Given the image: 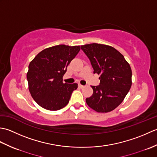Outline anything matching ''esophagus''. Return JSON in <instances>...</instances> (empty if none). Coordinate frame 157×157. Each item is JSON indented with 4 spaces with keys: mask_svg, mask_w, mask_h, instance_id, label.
Listing matches in <instances>:
<instances>
[{
    "mask_svg": "<svg viewBox=\"0 0 157 157\" xmlns=\"http://www.w3.org/2000/svg\"><path fill=\"white\" fill-rule=\"evenodd\" d=\"M78 86H79V87L80 88H83L84 87V86H83V85H82V84H79Z\"/></svg>",
    "mask_w": 157,
    "mask_h": 157,
    "instance_id": "obj_1",
    "label": "esophagus"
}]
</instances>
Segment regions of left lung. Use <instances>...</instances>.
<instances>
[{"label":"left lung","instance_id":"left-lung-1","mask_svg":"<svg viewBox=\"0 0 157 157\" xmlns=\"http://www.w3.org/2000/svg\"><path fill=\"white\" fill-rule=\"evenodd\" d=\"M94 69L100 75V85L91 87L93 94L86 99L98 113L114 110L124 100L132 86V69L124 56L111 46L92 43L81 46Z\"/></svg>","mask_w":157,"mask_h":157}]
</instances>
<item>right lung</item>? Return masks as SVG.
<instances>
[{
    "label": "right lung",
    "instance_id": "right-lung-1",
    "mask_svg": "<svg viewBox=\"0 0 157 157\" xmlns=\"http://www.w3.org/2000/svg\"><path fill=\"white\" fill-rule=\"evenodd\" d=\"M79 50L80 46H54L40 52L29 63L27 73L29 91L41 107L57 111L68 104L78 85L63 83V77Z\"/></svg>",
    "mask_w": 157,
    "mask_h": 157
}]
</instances>
